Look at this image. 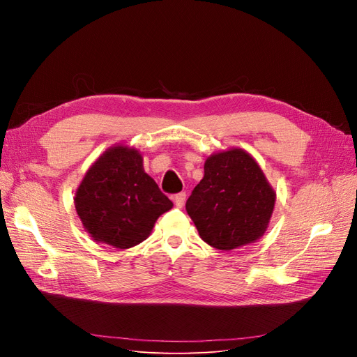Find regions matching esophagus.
<instances>
[{
    "label": "esophagus",
    "instance_id": "34e87169",
    "mask_svg": "<svg viewBox=\"0 0 357 357\" xmlns=\"http://www.w3.org/2000/svg\"><path fill=\"white\" fill-rule=\"evenodd\" d=\"M185 202H186V193H185V192L177 193V195L174 197V204L177 205V207L181 208L183 205H185Z\"/></svg>",
    "mask_w": 357,
    "mask_h": 357
}]
</instances>
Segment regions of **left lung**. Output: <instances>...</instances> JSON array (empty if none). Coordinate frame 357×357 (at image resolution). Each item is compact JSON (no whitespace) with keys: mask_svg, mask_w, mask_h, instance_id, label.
I'll list each match as a JSON object with an SVG mask.
<instances>
[{"mask_svg":"<svg viewBox=\"0 0 357 357\" xmlns=\"http://www.w3.org/2000/svg\"><path fill=\"white\" fill-rule=\"evenodd\" d=\"M274 204L275 192L253 156L231 149L205 160L186 211L205 243L228 252L261 238Z\"/></svg>","mask_w":357,"mask_h":357,"instance_id":"left-lung-1","label":"left lung"}]
</instances>
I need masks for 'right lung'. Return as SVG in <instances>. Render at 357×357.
Returning a JSON list of instances; mask_svg holds the SVG:
<instances>
[{
	"instance_id": "add662e5",
	"label": "right lung",
	"mask_w": 357,
	"mask_h": 357,
	"mask_svg": "<svg viewBox=\"0 0 357 357\" xmlns=\"http://www.w3.org/2000/svg\"><path fill=\"white\" fill-rule=\"evenodd\" d=\"M75 211L96 243L129 248L144 241L172 202L146 174L138 150L117 144L93 162L74 197Z\"/></svg>"
}]
</instances>
